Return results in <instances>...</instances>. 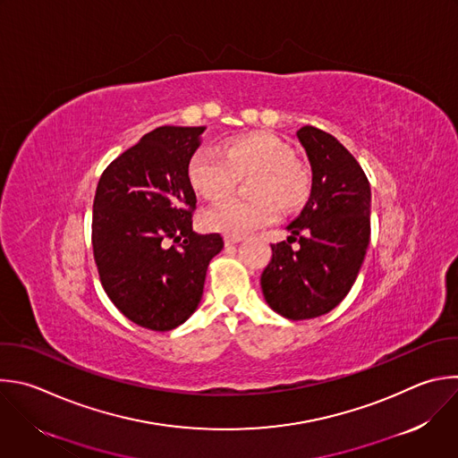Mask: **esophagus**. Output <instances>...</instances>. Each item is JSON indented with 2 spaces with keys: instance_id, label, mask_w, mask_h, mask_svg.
I'll return each instance as SVG.
<instances>
[{
  "instance_id": "esophagus-1",
  "label": "esophagus",
  "mask_w": 458,
  "mask_h": 458,
  "mask_svg": "<svg viewBox=\"0 0 458 458\" xmlns=\"http://www.w3.org/2000/svg\"><path fill=\"white\" fill-rule=\"evenodd\" d=\"M241 241H242V237H239V235H225V244H226V246L237 244V242H241Z\"/></svg>"
}]
</instances>
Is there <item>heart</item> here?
<instances>
[{
  "label": "heart",
  "mask_w": 458,
  "mask_h": 458,
  "mask_svg": "<svg viewBox=\"0 0 458 458\" xmlns=\"http://www.w3.org/2000/svg\"><path fill=\"white\" fill-rule=\"evenodd\" d=\"M250 174H259L251 191L257 199L219 198L201 214L207 230L241 237L275 223V203L293 212L310 199V173L294 164V152L289 145L269 134L235 138L223 150L199 148L189 164L192 187L207 198L230 192L241 176Z\"/></svg>",
  "instance_id": "heart-1"
}]
</instances>
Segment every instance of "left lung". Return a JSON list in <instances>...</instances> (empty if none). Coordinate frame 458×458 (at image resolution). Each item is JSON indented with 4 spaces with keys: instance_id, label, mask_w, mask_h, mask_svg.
I'll list each match as a JSON object with an SVG mask.
<instances>
[{
    "instance_id": "left-lung-1",
    "label": "left lung",
    "mask_w": 458,
    "mask_h": 458,
    "mask_svg": "<svg viewBox=\"0 0 458 458\" xmlns=\"http://www.w3.org/2000/svg\"><path fill=\"white\" fill-rule=\"evenodd\" d=\"M296 136L311 165V196L287 225V241L271 244L260 287L273 311L308 320L333 311L356 282L370 241V183L333 134L303 125Z\"/></svg>"
}]
</instances>
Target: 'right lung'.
<instances>
[{
    "label": "right lung",
    "mask_w": 458,
    "mask_h": 458,
    "mask_svg": "<svg viewBox=\"0 0 458 458\" xmlns=\"http://www.w3.org/2000/svg\"><path fill=\"white\" fill-rule=\"evenodd\" d=\"M205 127L164 125L140 138L102 173L91 242L100 282L140 327L171 331L198 310L219 233L192 230L196 192L189 164Z\"/></svg>",
    "instance_id": "add662e5"
}]
</instances>
